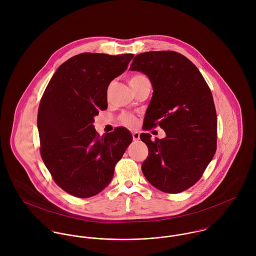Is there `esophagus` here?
I'll return each mask as SVG.
<instances>
[{
  "label": "esophagus",
  "instance_id": "34e87169",
  "mask_svg": "<svg viewBox=\"0 0 256 256\" xmlns=\"http://www.w3.org/2000/svg\"><path fill=\"white\" fill-rule=\"evenodd\" d=\"M132 136H133V140H134L135 142L140 139V134H139V132H134V133L132 134Z\"/></svg>",
  "mask_w": 256,
  "mask_h": 256
}]
</instances>
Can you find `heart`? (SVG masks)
I'll return each mask as SVG.
<instances>
[{
	"label": "heart",
	"instance_id": "1",
	"mask_svg": "<svg viewBox=\"0 0 256 256\" xmlns=\"http://www.w3.org/2000/svg\"><path fill=\"white\" fill-rule=\"evenodd\" d=\"M144 80H146V76H144L142 74H133L132 76H130L129 84H130L131 86H133L134 84H138V82H140ZM121 120H122V123L126 126H134L136 124V118L132 115H128V114L123 115Z\"/></svg>",
	"mask_w": 256,
	"mask_h": 256
}]
</instances>
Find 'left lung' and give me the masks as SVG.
I'll use <instances>...</instances> for the list:
<instances>
[{
    "mask_svg": "<svg viewBox=\"0 0 256 256\" xmlns=\"http://www.w3.org/2000/svg\"><path fill=\"white\" fill-rule=\"evenodd\" d=\"M131 71L145 74L152 96L144 130L158 125L166 138L152 141L142 164L146 180L158 190L180 193L197 182L217 148V114L212 92L197 67L174 51H150L135 56Z\"/></svg>",
    "mask_w": 256,
    "mask_h": 256,
    "instance_id": "8db88e82",
    "label": "left lung"
}]
</instances>
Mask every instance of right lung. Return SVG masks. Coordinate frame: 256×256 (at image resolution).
<instances>
[{
    "instance_id": "right-lung-1",
    "label": "right lung",
    "mask_w": 256,
    "mask_h": 256,
    "mask_svg": "<svg viewBox=\"0 0 256 256\" xmlns=\"http://www.w3.org/2000/svg\"><path fill=\"white\" fill-rule=\"evenodd\" d=\"M133 54L82 53L51 78L39 104L41 158L54 182L67 193L88 198L110 184L114 168L133 140L117 127L100 137L94 116L108 108V88L124 73Z\"/></svg>"
}]
</instances>
